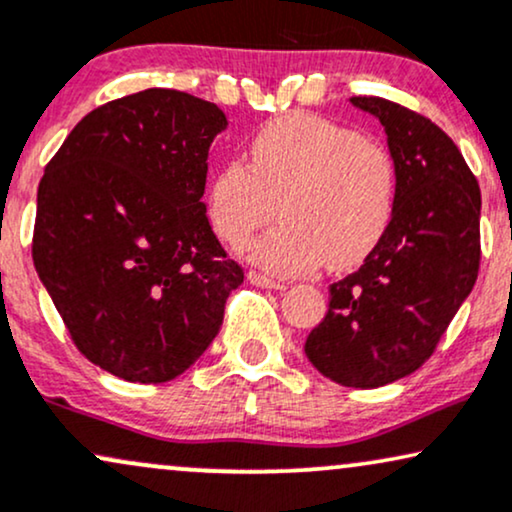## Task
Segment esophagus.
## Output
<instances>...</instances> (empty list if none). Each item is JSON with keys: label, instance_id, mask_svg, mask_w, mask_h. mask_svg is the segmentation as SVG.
I'll list each match as a JSON object with an SVG mask.
<instances>
[{"label": "esophagus", "instance_id": "esophagus-1", "mask_svg": "<svg viewBox=\"0 0 512 512\" xmlns=\"http://www.w3.org/2000/svg\"><path fill=\"white\" fill-rule=\"evenodd\" d=\"M248 281L252 283V286H257V288H271V290H283V288H286V286H283V283H278V281H274V278H269V276H264V274H257V271H250Z\"/></svg>", "mask_w": 512, "mask_h": 512}]
</instances>
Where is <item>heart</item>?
<instances>
[{
	"label": "heart",
	"mask_w": 512,
	"mask_h": 512,
	"mask_svg": "<svg viewBox=\"0 0 512 512\" xmlns=\"http://www.w3.org/2000/svg\"><path fill=\"white\" fill-rule=\"evenodd\" d=\"M397 170L383 146L312 113L267 122L250 141V163L231 158L208 189L217 236L241 248L274 217L281 224L248 248L250 262L278 276L364 262L390 229Z\"/></svg>",
	"instance_id": "b5f03b06"
}]
</instances>
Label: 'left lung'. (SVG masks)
<instances>
[{
  "label": "left lung",
  "instance_id": "1",
  "mask_svg": "<svg viewBox=\"0 0 512 512\" xmlns=\"http://www.w3.org/2000/svg\"><path fill=\"white\" fill-rule=\"evenodd\" d=\"M349 101L385 127L397 203L383 241L331 286L328 314L304 354L333 383L368 390L423 366L470 295L480 271L482 196L435 122L378 96Z\"/></svg>",
  "mask_w": 512,
  "mask_h": 512
}]
</instances>
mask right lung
I'll return each mask as SVG.
<instances>
[{"label": "right lung", "instance_id": "obj_1", "mask_svg": "<svg viewBox=\"0 0 512 512\" xmlns=\"http://www.w3.org/2000/svg\"><path fill=\"white\" fill-rule=\"evenodd\" d=\"M226 125L215 103L144 89L84 115L44 170L32 262L75 347L129 383L196 364L243 283L203 203Z\"/></svg>", "mask_w": 512, "mask_h": 512}]
</instances>
